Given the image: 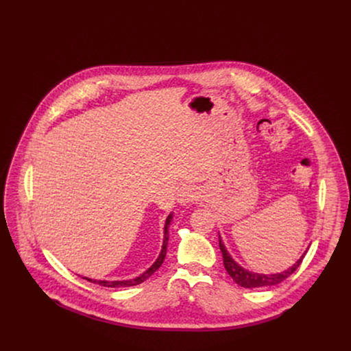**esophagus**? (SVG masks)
Here are the masks:
<instances>
[{
	"label": "esophagus",
	"mask_w": 351,
	"mask_h": 351,
	"mask_svg": "<svg viewBox=\"0 0 351 351\" xmlns=\"http://www.w3.org/2000/svg\"><path fill=\"white\" fill-rule=\"evenodd\" d=\"M196 197L193 189L191 186H182L179 191H178V202L179 204H189V202H193Z\"/></svg>",
	"instance_id": "esophagus-1"
}]
</instances>
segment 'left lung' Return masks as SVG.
<instances>
[{
  "label": "left lung",
  "mask_w": 351,
  "mask_h": 351,
  "mask_svg": "<svg viewBox=\"0 0 351 351\" xmlns=\"http://www.w3.org/2000/svg\"><path fill=\"white\" fill-rule=\"evenodd\" d=\"M219 247L222 250V256H223V265L226 271L229 273L230 278L234 280V283H237L239 286L246 287V289H259V287H269V286H274L279 285L283 280H286L289 276H291L294 271L298 270V267L302 265V261L304 254L300 257V259L294 263L290 269L282 271V273H276V274H259V273H252L246 269H243L242 266H239L233 259L232 256L228 253L225 245L220 241L219 236Z\"/></svg>",
  "instance_id": "left-lung-1"
}]
</instances>
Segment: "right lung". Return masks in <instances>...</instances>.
Masks as SVG:
<instances>
[{"instance_id": "add662e5", "label": "right lung", "mask_w": 351, "mask_h": 351, "mask_svg": "<svg viewBox=\"0 0 351 351\" xmlns=\"http://www.w3.org/2000/svg\"><path fill=\"white\" fill-rule=\"evenodd\" d=\"M171 220H172V215H169L168 217H166V222H165V232H163V246H162V250H160V254L156 259V262L147 269L145 273H142L139 278H135V279H131V280H114V282H108V280H92V279H88V278H82V279H86L88 282L90 283H97V285H101L104 287H129V286H136V285H141L142 282H145L146 279H149L151 276L162 266L163 261H165V256H166V246H168V239H169V234H168V229H169V225H171Z\"/></svg>"}]
</instances>
